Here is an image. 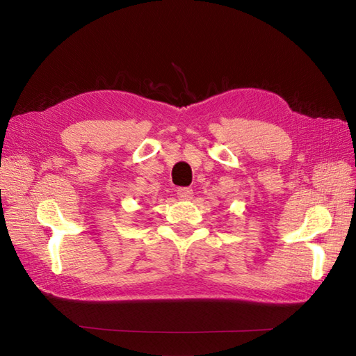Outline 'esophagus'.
I'll use <instances>...</instances> for the list:
<instances>
[{
	"instance_id": "34e87169",
	"label": "esophagus",
	"mask_w": 356,
	"mask_h": 356,
	"mask_svg": "<svg viewBox=\"0 0 356 356\" xmlns=\"http://www.w3.org/2000/svg\"><path fill=\"white\" fill-rule=\"evenodd\" d=\"M177 195H178V198H179V200L187 201V200H192L193 191H192V188H188V187H178Z\"/></svg>"
}]
</instances>
